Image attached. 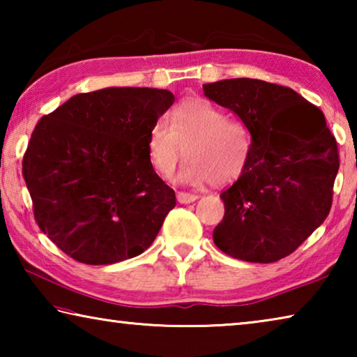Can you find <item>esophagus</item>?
Masks as SVG:
<instances>
[{
    "instance_id": "34e87169",
    "label": "esophagus",
    "mask_w": 357,
    "mask_h": 357,
    "mask_svg": "<svg viewBox=\"0 0 357 357\" xmlns=\"http://www.w3.org/2000/svg\"><path fill=\"white\" fill-rule=\"evenodd\" d=\"M176 198H178V202L179 203H183V204H187V203H192V202H195L197 198H198V195H195V193H187V192H178L176 193Z\"/></svg>"
}]
</instances>
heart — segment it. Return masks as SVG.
Instances as JSON below:
<instances>
[{"instance_id": "1", "label": "heart", "mask_w": 357, "mask_h": 357, "mask_svg": "<svg viewBox=\"0 0 357 357\" xmlns=\"http://www.w3.org/2000/svg\"><path fill=\"white\" fill-rule=\"evenodd\" d=\"M167 120L154 123L146 140L149 164L159 176H172L184 148L189 159L178 174L181 183L222 185L243 174L252 153V135L243 121L228 118L200 96L178 100Z\"/></svg>"}]
</instances>
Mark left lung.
Masks as SVG:
<instances>
[{"label": "left lung", "mask_w": 357, "mask_h": 357, "mask_svg": "<svg viewBox=\"0 0 357 357\" xmlns=\"http://www.w3.org/2000/svg\"><path fill=\"white\" fill-rule=\"evenodd\" d=\"M204 96L249 128L245 170L220 193L225 215L214 244L250 263L288 257L321 225L338 172L335 137L323 112L291 88L255 78L203 84Z\"/></svg>", "instance_id": "1"}]
</instances>
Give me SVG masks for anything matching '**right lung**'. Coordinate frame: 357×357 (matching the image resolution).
<instances>
[{
	"label": "right lung",
	"mask_w": 357,
	"mask_h": 357,
	"mask_svg": "<svg viewBox=\"0 0 357 357\" xmlns=\"http://www.w3.org/2000/svg\"><path fill=\"white\" fill-rule=\"evenodd\" d=\"M168 89L105 88L42 116L23 178L42 233L84 264H113L153 244L174 190L151 167V128L173 105Z\"/></svg>",
	"instance_id": "right-lung-1"
}]
</instances>
